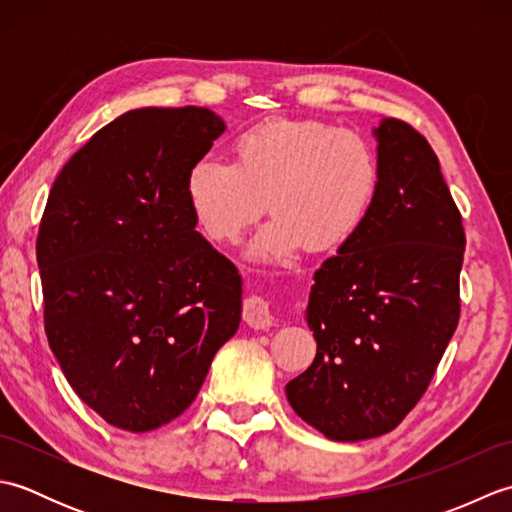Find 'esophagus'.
<instances>
[{
	"mask_svg": "<svg viewBox=\"0 0 512 512\" xmlns=\"http://www.w3.org/2000/svg\"><path fill=\"white\" fill-rule=\"evenodd\" d=\"M244 321L255 330H266L273 325V312L268 301L259 295H250L244 299Z\"/></svg>",
	"mask_w": 512,
	"mask_h": 512,
	"instance_id": "1",
	"label": "esophagus"
}]
</instances>
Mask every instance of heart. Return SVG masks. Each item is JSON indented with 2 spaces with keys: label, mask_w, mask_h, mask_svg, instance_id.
Returning a JSON list of instances; mask_svg holds the SVG:
<instances>
[{
  "label": "heart",
  "mask_w": 512,
  "mask_h": 512,
  "mask_svg": "<svg viewBox=\"0 0 512 512\" xmlns=\"http://www.w3.org/2000/svg\"><path fill=\"white\" fill-rule=\"evenodd\" d=\"M380 191V165L365 138L321 121H266L239 134L233 165L193 162L184 193L195 224L231 244L266 211L248 246L259 262H286L299 248L328 253L358 233Z\"/></svg>",
  "instance_id": "1"
}]
</instances>
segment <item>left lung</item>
Listing matches in <instances>:
<instances>
[{
	"instance_id": "obj_1",
	"label": "left lung",
	"mask_w": 512,
	"mask_h": 512,
	"mask_svg": "<svg viewBox=\"0 0 512 512\" xmlns=\"http://www.w3.org/2000/svg\"><path fill=\"white\" fill-rule=\"evenodd\" d=\"M372 213L314 273L312 365L286 396L325 438L396 429L427 391L460 321L464 226L427 138L383 118Z\"/></svg>"
}]
</instances>
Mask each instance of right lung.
<instances>
[{"instance_id":"1","label":"right lung","mask_w":512,"mask_h":512,"mask_svg":"<svg viewBox=\"0 0 512 512\" xmlns=\"http://www.w3.org/2000/svg\"><path fill=\"white\" fill-rule=\"evenodd\" d=\"M226 129L206 107H143L54 180L37 235L50 350L85 405L143 433L198 396L242 317V277L195 231L184 180Z\"/></svg>"}]
</instances>
